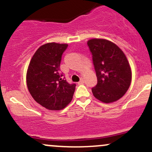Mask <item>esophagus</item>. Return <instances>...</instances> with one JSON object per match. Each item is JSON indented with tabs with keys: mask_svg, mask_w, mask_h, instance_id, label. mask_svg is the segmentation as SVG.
<instances>
[{
	"mask_svg": "<svg viewBox=\"0 0 152 152\" xmlns=\"http://www.w3.org/2000/svg\"><path fill=\"white\" fill-rule=\"evenodd\" d=\"M83 83H84V80H83V78H81V80L78 82V84H83Z\"/></svg>",
	"mask_w": 152,
	"mask_h": 152,
	"instance_id": "34e87169",
	"label": "esophagus"
}]
</instances>
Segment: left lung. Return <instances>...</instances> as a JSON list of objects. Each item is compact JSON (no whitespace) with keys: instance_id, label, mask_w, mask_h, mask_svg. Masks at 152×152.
<instances>
[{"instance_id":"1","label":"left lung","mask_w":152,"mask_h":152,"mask_svg":"<svg viewBox=\"0 0 152 152\" xmlns=\"http://www.w3.org/2000/svg\"><path fill=\"white\" fill-rule=\"evenodd\" d=\"M97 76V84L92 88L94 97L104 103L121 99L129 88L132 70L124 52L115 43L102 38L87 42Z\"/></svg>"}]
</instances>
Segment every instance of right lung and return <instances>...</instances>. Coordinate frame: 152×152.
<instances>
[{
  "instance_id": "add662e5",
  "label": "right lung",
  "mask_w": 152,
  "mask_h": 152,
  "mask_svg": "<svg viewBox=\"0 0 152 152\" xmlns=\"http://www.w3.org/2000/svg\"><path fill=\"white\" fill-rule=\"evenodd\" d=\"M66 43H48L33 56L26 74V83L36 102L49 110H61L71 102L76 84H70L60 70Z\"/></svg>"
}]
</instances>
